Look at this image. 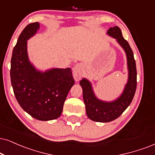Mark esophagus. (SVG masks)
Wrapping results in <instances>:
<instances>
[{
  "mask_svg": "<svg viewBox=\"0 0 155 155\" xmlns=\"http://www.w3.org/2000/svg\"><path fill=\"white\" fill-rule=\"evenodd\" d=\"M82 68L81 64H77L73 67V76L76 81H79L82 77Z\"/></svg>",
  "mask_w": 155,
  "mask_h": 155,
  "instance_id": "obj_1",
  "label": "esophagus"
}]
</instances>
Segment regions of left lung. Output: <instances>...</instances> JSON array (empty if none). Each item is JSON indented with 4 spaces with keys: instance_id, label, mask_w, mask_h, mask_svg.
<instances>
[{
    "instance_id": "1",
    "label": "left lung",
    "mask_w": 155,
    "mask_h": 155,
    "mask_svg": "<svg viewBox=\"0 0 155 155\" xmlns=\"http://www.w3.org/2000/svg\"><path fill=\"white\" fill-rule=\"evenodd\" d=\"M107 34L116 39L126 54L128 79L121 95L111 101H103L97 98L91 83L87 79L83 78L80 81L87 117L91 120L98 122H109L118 118L132 102L137 88L136 63L130 44L123 38L118 26L111 27Z\"/></svg>"
}]
</instances>
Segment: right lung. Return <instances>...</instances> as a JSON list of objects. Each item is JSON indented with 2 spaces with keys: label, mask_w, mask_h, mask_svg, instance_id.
Masks as SVG:
<instances>
[{
  "label": "right lung",
  "mask_w": 155,
  "mask_h": 155,
  "mask_svg": "<svg viewBox=\"0 0 155 155\" xmlns=\"http://www.w3.org/2000/svg\"><path fill=\"white\" fill-rule=\"evenodd\" d=\"M40 28L38 22L23 29L13 50L11 80L15 97L23 110L41 121L61 116L64 101L74 84L70 68H52L40 71L30 61L27 41Z\"/></svg>",
  "instance_id": "add662e5"
}]
</instances>
